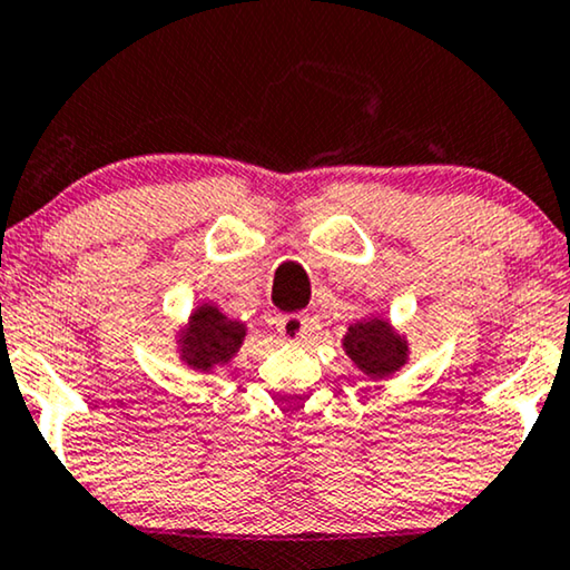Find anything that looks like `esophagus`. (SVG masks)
<instances>
[{
	"label": "esophagus",
	"mask_w": 570,
	"mask_h": 570,
	"mask_svg": "<svg viewBox=\"0 0 570 570\" xmlns=\"http://www.w3.org/2000/svg\"><path fill=\"white\" fill-rule=\"evenodd\" d=\"M308 330H312V320L306 314H285L277 322L279 337L287 340V343H301L308 335Z\"/></svg>",
	"instance_id": "esophagus-1"
}]
</instances>
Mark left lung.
<instances>
[{
    "mask_svg": "<svg viewBox=\"0 0 570 570\" xmlns=\"http://www.w3.org/2000/svg\"><path fill=\"white\" fill-rule=\"evenodd\" d=\"M343 348L353 364L372 380L395 374L409 358V345L384 320H361L351 324L343 337Z\"/></svg>",
    "mask_w": 570,
    "mask_h": 570,
    "instance_id": "obj_1",
    "label": "left lung"
}]
</instances>
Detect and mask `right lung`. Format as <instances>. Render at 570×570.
<instances>
[{"label":"right lung","mask_w":570,"mask_h":570,"mask_svg":"<svg viewBox=\"0 0 570 570\" xmlns=\"http://www.w3.org/2000/svg\"><path fill=\"white\" fill-rule=\"evenodd\" d=\"M243 337L246 327L240 322L227 320L217 306L204 303L190 314L188 327L180 335V358L198 372H212L238 353Z\"/></svg>","instance_id":"1"}]
</instances>
